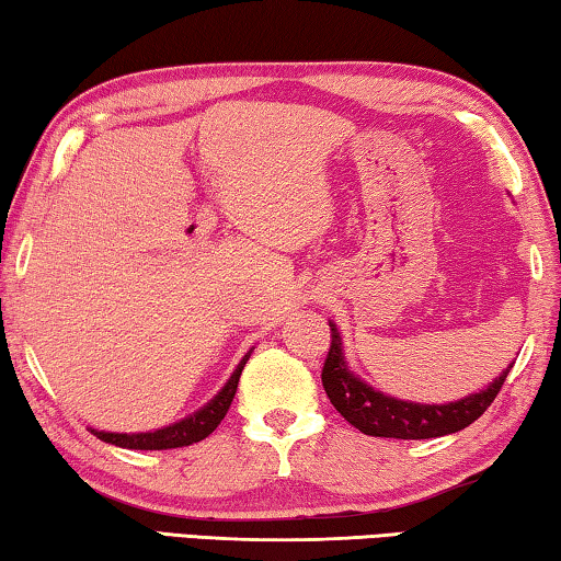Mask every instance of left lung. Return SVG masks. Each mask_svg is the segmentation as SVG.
Masks as SVG:
<instances>
[{"mask_svg": "<svg viewBox=\"0 0 561 561\" xmlns=\"http://www.w3.org/2000/svg\"><path fill=\"white\" fill-rule=\"evenodd\" d=\"M331 346L321 368V383L329 396L331 405L346 417V421L366 435L376 438H401V440H425L440 438V435L458 433L468 428L470 423L488 411L490 403L495 401L502 383L510 374L502 371L485 391L460 398L455 403L443 405H421L398 401V398L383 396L366 386L360 378L348 371L344 354H341V336L336 327L331 324Z\"/></svg>", "mask_w": 561, "mask_h": 561, "instance_id": "left-lung-1", "label": "left lung"}]
</instances>
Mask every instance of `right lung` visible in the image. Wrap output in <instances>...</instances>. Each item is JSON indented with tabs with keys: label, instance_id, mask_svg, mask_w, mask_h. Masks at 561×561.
Returning a JSON list of instances; mask_svg holds the SVG:
<instances>
[{
	"label": "right lung",
	"instance_id": "obj_1",
	"mask_svg": "<svg viewBox=\"0 0 561 561\" xmlns=\"http://www.w3.org/2000/svg\"><path fill=\"white\" fill-rule=\"evenodd\" d=\"M244 356L240 360V366L234 368V374L230 376V381L217 393L210 403H207L203 411H197L195 415L185 417L175 425H168V428H160L153 433H96V438H101L103 443L118 445V448H130V450H168V448H183V445H193L205 440L217 425H220L222 417L227 415L232 405V398L237 393V383H240L242 368L247 364Z\"/></svg>",
	"mask_w": 561,
	"mask_h": 561
}]
</instances>
